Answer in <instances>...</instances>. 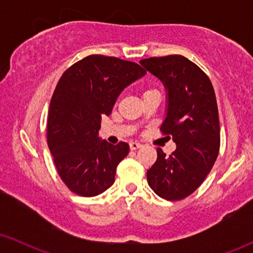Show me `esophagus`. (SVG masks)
I'll list each match as a JSON object with an SVG mask.
<instances>
[{
    "label": "esophagus",
    "mask_w": 253,
    "mask_h": 253,
    "mask_svg": "<svg viewBox=\"0 0 253 253\" xmlns=\"http://www.w3.org/2000/svg\"><path fill=\"white\" fill-rule=\"evenodd\" d=\"M141 147V144L138 143V141H131L130 143V148L131 150H138V148Z\"/></svg>",
    "instance_id": "1"
}]
</instances>
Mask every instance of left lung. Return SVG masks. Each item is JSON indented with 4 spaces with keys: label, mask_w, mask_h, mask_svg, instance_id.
Returning a JSON list of instances; mask_svg holds the SVG:
<instances>
[{
    "label": "left lung",
    "mask_w": 253,
    "mask_h": 253,
    "mask_svg": "<svg viewBox=\"0 0 253 253\" xmlns=\"http://www.w3.org/2000/svg\"><path fill=\"white\" fill-rule=\"evenodd\" d=\"M140 64L160 79L167 92V113L160 126L176 150L147 170V183L161 198L181 200L195 192L210 174L220 150L215 93L207 75L182 55L150 57Z\"/></svg>",
    "instance_id": "8db88e82"
}]
</instances>
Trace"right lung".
Listing matches in <instances>:
<instances>
[{
	"label": "right lung",
	"mask_w": 253,
	"mask_h": 253,
	"mask_svg": "<svg viewBox=\"0 0 253 253\" xmlns=\"http://www.w3.org/2000/svg\"><path fill=\"white\" fill-rule=\"evenodd\" d=\"M145 74L133 62L89 55L58 81L49 105L47 143L58 175L76 195L98 196L115 182L117 165L130 147L100 139V123L123 89Z\"/></svg>",
	"instance_id": "obj_1"
}]
</instances>
